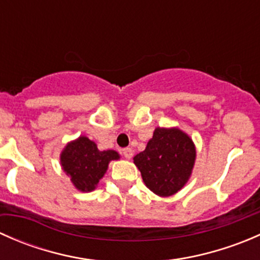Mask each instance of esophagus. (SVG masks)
Returning a JSON list of instances; mask_svg holds the SVG:
<instances>
[{
	"label": "esophagus",
	"instance_id": "34e87169",
	"mask_svg": "<svg viewBox=\"0 0 260 260\" xmlns=\"http://www.w3.org/2000/svg\"><path fill=\"white\" fill-rule=\"evenodd\" d=\"M122 153L125 158L129 159V158H132V156H133V149L129 148V147H127V148H123Z\"/></svg>",
	"mask_w": 260,
	"mask_h": 260
}]
</instances>
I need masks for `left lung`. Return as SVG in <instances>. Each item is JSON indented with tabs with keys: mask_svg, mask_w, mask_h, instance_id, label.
Returning <instances> with one entry per match:
<instances>
[{
	"mask_svg": "<svg viewBox=\"0 0 260 260\" xmlns=\"http://www.w3.org/2000/svg\"><path fill=\"white\" fill-rule=\"evenodd\" d=\"M196 148L192 140L179 128H159L153 132L146 149L133 161L152 192L167 198L185 186L192 172Z\"/></svg>",
	"mask_w": 260,
	"mask_h": 260,
	"instance_id": "1",
	"label": "left lung"
}]
</instances>
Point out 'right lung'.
<instances>
[{
    "mask_svg": "<svg viewBox=\"0 0 260 260\" xmlns=\"http://www.w3.org/2000/svg\"><path fill=\"white\" fill-rule=\"evenodd\" d=\"M119 159L113 149L99 151L88 137L80 136L65 146L60 154V164L73 185L83 192H90L104 176L111 161Z\"/></svg>",
    "mask_w": 260,
    "mask_h": 260,
    "instance_id": "1",
    "label": "right lung"
}]
</instances>
